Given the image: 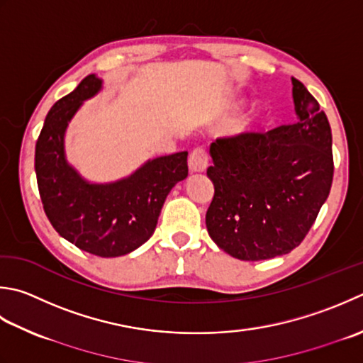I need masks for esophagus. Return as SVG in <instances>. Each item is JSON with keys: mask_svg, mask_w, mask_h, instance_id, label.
Instances as JSON below:
<instances>
[{"mask_svg": "<svg viewBox=\"0 0 363 363\" xmlns=\"http://www.w3.org/2000/svg\"><path fill=\"white\" fill-rule=\"evenodd\" d=\"M189 168L194 173H203L208 168V154L203 147H196L189 157Z\"/></svg>", "mask_w": 363, "mask_h": 363, "instance_id": "esophagus-1", "label": "esophagus"}]
</instances>
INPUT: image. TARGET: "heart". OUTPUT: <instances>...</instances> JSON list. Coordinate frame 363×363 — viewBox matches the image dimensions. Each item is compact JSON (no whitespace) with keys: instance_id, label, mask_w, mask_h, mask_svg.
Masks as SVG:
<instances>
[{"instance_id":"b5f03b06","label":"heart","mask_w":363,"mask_h":363,"mask_svg":"<svg viewBox=\"0 0 363 363\" xmlns=\"http://www.w3.org/2000/svg\"><path fill=\"white\" fill-rule=\"evenodd\" d=\"M242 104V101H239V99H234L228 105L230 108H238V106ZM258 124V118L257 116H250L244 121H240L236 125H234V133H245V132H250L255 125Z\"/></svg>"}]
</instances>
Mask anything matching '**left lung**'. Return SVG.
<instances>
[{"instance_id":"obj_1","label":"left lung","mask_w":363,"mask_h":363,"mask_svg":"<svg viewBox=\"0 0 363 363\" xmlns=\"http://www.w3.org/2000/svg\"><path fill=\"white\" fill-rule=\"evenodd\" d=\"M293 82L296 124L211 145V239L242 261L271 259L299 245L332 187V130L303 84Z\"/></svg>"}]
</instances>
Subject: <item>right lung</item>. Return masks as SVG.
<instances>
[{
  "instance_id": "right-lung-1",
  "label": "right lung",
  "mask_w": 363,
  "mask_h": 363,
  "mask_svg": "<svg viewBox=\"0 0 363 363\" xmlns=\"http://www.w3.org/2000/svg\"><path fill=\"white\" fill-rule=\"evenodd\" d=\"M102 89L101 78L88 75L50 108L35 143L34 168L44 211L60 236L83 252L115 258L152 236L168 194L189 174V152L147 159L116 181L86 179L67 160L66 132L83 104Z\"/></svg>"
}]
</instances>
